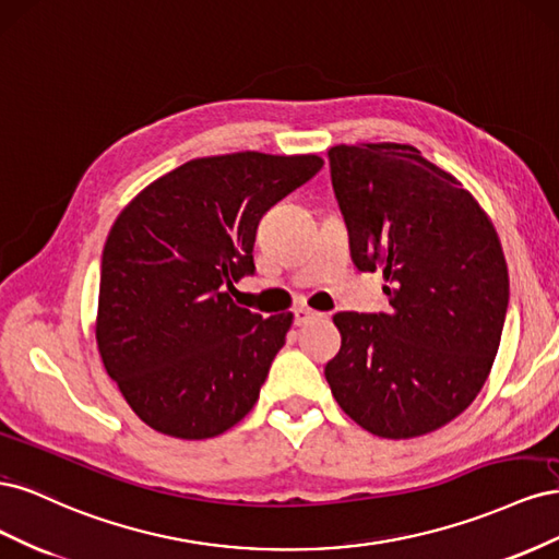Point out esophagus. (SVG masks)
<instances>
[{"label": "esophagus", "instance_id": "obj_1", "mask_svg": "<svg viewBox=\"0 0 559 559\" xmlns=\"http://www.w3.org/2000/svg\"><path fill=\"white\" fill-rule=\"evenodd\" d=\"M296 324L298 326H302V324H308V321H312V319H319V317H324V314H321V312H314V310H310V308H306V306H302V308H296Z\"/></svg>", "mask_w": 559, "mask_h": 559}]
</instances>
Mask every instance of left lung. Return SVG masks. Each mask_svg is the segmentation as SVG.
Masks as SVG:
<instances>
[{
  "mask_svg": "<svg viewBox=\"0 0 559 559\" xmlns=\"http://www.w3.org/2000/svg\"><path fill=\"white\" fill-rule=\"evenodd\" d=\"M331 181L352 261L382 270L389 314L337 312L324 376L337 405L382 438L445 427L480 394L509 308L492 218L411 144H337Z\"/></svg>",
  "mask_w": 559,
  "mask_h": 559,
  "instance_id": "obj_1",
  "label": "left lung"
}]
</instances>
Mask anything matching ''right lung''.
<instances>
[{"mask_svg":"<svg viewBox=\"0 0 559 559\" xmlns=\"http://www.w3.org/2000/svg\"><path fill=\"white\" fill-rule=\"evenodd\" d=\"M314 154L193 158L134 195L107 235L95 341L144 425L202 441L253 408L294 314L235 306L261 216L312 179Z\"/></svg>","mask_w":559,"mask_h":559,"instance_id":"right-lung-1","label":"right lung"}]
</instances>
